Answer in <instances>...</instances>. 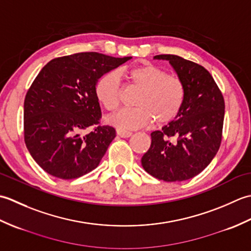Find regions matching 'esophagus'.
<instances>
[{"mask_svg": "<svg viewBox=\"0 0 251 251\" xmlns=\"http://www.w3.org/2000/svg\"><path fill=\"white\" fill-rule=\"evenodd\" d=\"M116 134L122 138H128L131 136L130 131H126V130H122V129H116Z\"/></svg>", "mask_w": 251, "mask_h": 251, "instance_id": "esophagus-1", "label": "esophagus"}]
</instances>
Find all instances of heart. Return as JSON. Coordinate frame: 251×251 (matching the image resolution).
Segmentation results:
<instances>
[{
    "label": "heart",
    "instance_id": "1",
    "mask_svg": "<svg viewBox=\"0 0 251 251\" xmlns=\"http://www.w3.org/2000/svg\"><path fill=\"white\" fill-rule=\"evenodd\" d=\"M132 86L140 89L134 109H122L109 116L106 122L117 129L131 130L148 125L172 122L178 115L184 100V86L178 77L170 76L164 69L152 63L121 70ZM120 74L112 71L101 76L95 87L96 98L105 110L115 111L121 101Z\"/></svg>",
    "mask_w": 251,
    "mask_h": 251
}]
</instances>
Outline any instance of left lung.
<instances>
[{
    "mask_svg": "<svg viewBox=\"0 0 251 251\" xmlns=\"http://www.w3.org/2000/svg\"><path fill=\"white\" fill-rule=\"evenodd\" d=\"M154 59L170 63L185 94L178 115L151 134V147L141 164L153 177L180 182L201 173L216 156L222 139L225 100L204 67L176 55H157Z\"/></svg>",
    "mask_w": 251,
    "mask_h": 251,
    "instance_id": "8db88e82",
    "label": "left lung"
}]
</instances>
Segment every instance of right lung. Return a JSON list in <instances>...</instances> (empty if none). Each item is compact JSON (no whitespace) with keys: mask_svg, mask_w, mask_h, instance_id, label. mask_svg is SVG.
<instances>
[{"mask_svg":"<svg viewBox=\"0 0 251 251\" xmlns=\"http://www.w3.org/2000/svg\"><path fill=\"white\" fill-rule=\"evenodd\" d=\"M129 59L78 52L55 58L37 74L25 99V142L47 174L75 179L98 166L115 138V129L99 125L96 84ZM92 126L95 130L83 135Z\"/></svg>","mask_w":251,"mask_h":251,"instance_id":"obj_1","label":"right lung"}]
</instances>
